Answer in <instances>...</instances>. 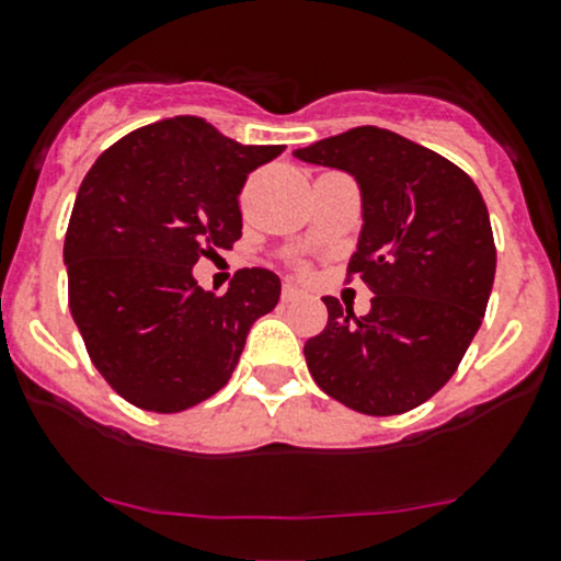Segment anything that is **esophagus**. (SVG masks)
I'll return each instance as SVG.
<instances>
[{"mask_svg": "<svg viewBox=\"0 0 561 561\" xmlns=\"http://www.w3.org/2000/svg\"><path fill=\"white\" fill-rule=\"evenodd\" d=\"M298 298H304L301 287L293 285V282H285V285H282V301L290 304V301H298Z\"/></svg>", "mask_w": 561, "mask_h": 561, "instance_id": "1", "label": "esophagus"}]
</instances>
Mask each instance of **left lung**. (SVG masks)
Wrapping results in <instances>:
<instances>
[{"label":"left lung","instance_id":"obj_1","mask_svg":"<svg viewBox=\"0 0 561 561\" xmlns=\"http://www.w3.org/2000/svg\"><path fill=\"white\" fill-rule=\"evenodd\" d=\"M293 156L356 178L364 225L347 274L375 293L362 318L323 298L329 323L304 345L309 373L353 411H411L453 378L485 318L496 276L485 199L453 161L375 125Z\"/></svg>","mask_w":561,"mask_h":561}]
</instances>
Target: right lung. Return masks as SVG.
I'll return each instance as SVG.
<instances>
[{
  "mask_svg": "<svg viewBox=\"0 0 561 561\" xmlns=\"http://www.w3.org/2000/svg\"><path fill=\"white\" fill-rule=\"evenodd\" d=\"M285 145H241L203 117H170L103 150L65 236L68 304L98 373L136 408L178 413L230 380L282 282L243 268L227 293L192 268L241 238L247 175Z\"/></svg>",
  "mask_w": 561,
  "mask_h": 561,
  "instance_id": "right-lung-1",
  "label": "right lung"
}]
</instances>
